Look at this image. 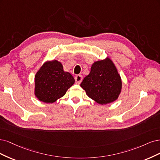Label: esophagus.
<instances>
[{
  "mask_svg": "<svg viewBox=\"0 0 160 160\" xmlns=\"http://www.w3.org/2000/svg\"><path fill=\"white\" fill-rule=\"evenodd\" d=\"M74 79H75V81H76V83L80 84L82 80V76L81 75H76L75 76Z\"/></svg>",
  "mask_w": 160,
  "mask_h": 160,
  "instance_id": "1",
  "label": "esophagus"
}]
</instances>
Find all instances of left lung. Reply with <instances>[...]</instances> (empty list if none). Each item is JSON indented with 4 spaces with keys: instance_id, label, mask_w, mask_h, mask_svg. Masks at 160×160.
I'll use <instances>...</instances> for the list:
<instances>
[{
    "instance_id": "obj_1",
    "label": "left lung",
    "mask_w": 160,
    "mask_h": 160,
    "mask_svg": "<svg viewBox=\"0 0 160 160\" xmlns=\"http://www.w3.org/2000/svg\"><path fill=\"white\" fill-rule=\"evenodd\" d=\"M88 96L100 104L115 101L122 89L121 78L110 59L97 61L80 84Z\"/></svg>"
}]
</instances>
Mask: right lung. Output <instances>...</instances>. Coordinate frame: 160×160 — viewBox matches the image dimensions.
Masks as SVG:
<instances>
[{"label": "right lung", "instance_id": "right-lung-1", "mask_svg": "<svg viewBox=\"0 0 160 160\" xmlns=\"http://www.w3.org/2000/svg\"><path fill=\"white\" fill-rule=\"evenodd\" d=\"M74 82L60 62H46L35 76V95L40 101L53 103L63 96Z\"/></svg>", "mask_w": 160, "mask_h": 160}]
</instances>
